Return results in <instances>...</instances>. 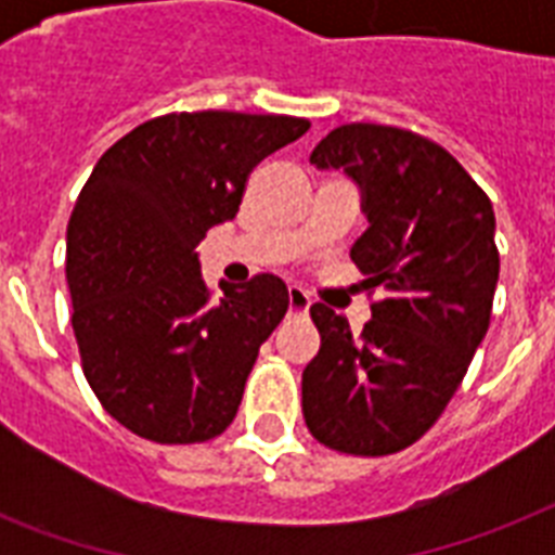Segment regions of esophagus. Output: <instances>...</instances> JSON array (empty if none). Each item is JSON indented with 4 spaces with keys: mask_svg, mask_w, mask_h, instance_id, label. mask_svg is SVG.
Instances as JSON below:
<instances>
[{
    "mask_svg": "<svg viewBox=\"0 0 555 555\" xmlns=\"http://www.w3.org/2000/svg\"><path fill=\"white\" fill-rule=\"evenodd\" d=\"M287 308H291V313H308L311 299H308V294H305L302 287H291V291H287Z\"/></svg>",
    "mask_w": 555,
    "mask_h": 555,
    "instance_id": "34e87169",
    "label": "esophagus"
}]
</instances>
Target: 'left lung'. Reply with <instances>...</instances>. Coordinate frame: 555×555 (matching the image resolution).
Returning <instances> with one entry per match:
<instances>
[{
  "mask_svg": "<svg viewBox=\"0 0 555 555\" xmlns=\"http://www.w3.org/2000/svg\"><path fill=\"white\" fill-rule=\"evenodd\" d=\"M365 190V230L351 247L371 320L360 334L311 305L320 354L302 371V414L322 447L395 455L435 426L490 328L499 282L490 195L440 143L397 126H337L311 152Z\"/></svg>",
  "mask_w": 555,
  "mask_h": 555,
  "instance_id": "obj_1",
  "label": "left lung"
}]
</instances>
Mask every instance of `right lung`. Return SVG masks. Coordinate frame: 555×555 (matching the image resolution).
Listing matches in <instances>:
<instances>
[{
  "label": "right lung",
  "instance_id": "obj_1",
  "mask_svg": "<svg viewBox=\"0 0 555 555\" xmlns=\"http://www.w3.org/2000/svg\"><path fill=\"white\" fill-rule=\"evenodd\" d=\"M305 117L172 112L112 143L68 218L65 279L82 374L138 438L204 443L233 423L261 343L287 313L282 279L212 287L195 247L233 221L256 164Z\"/></svg>",
  "mask_w": 555,
  "mask_h": 555
}]
</instances>
